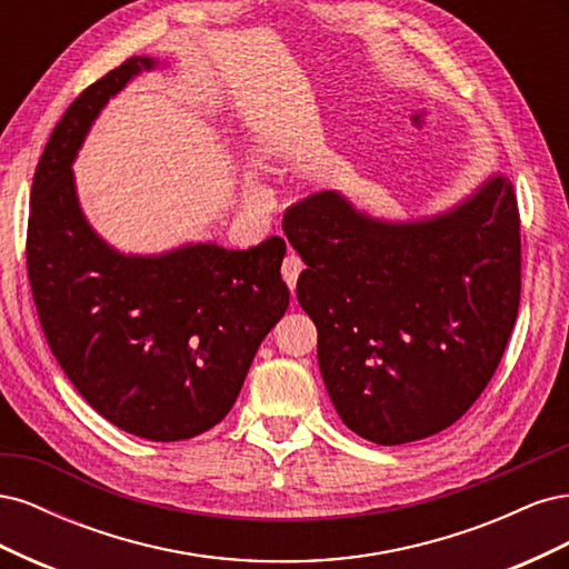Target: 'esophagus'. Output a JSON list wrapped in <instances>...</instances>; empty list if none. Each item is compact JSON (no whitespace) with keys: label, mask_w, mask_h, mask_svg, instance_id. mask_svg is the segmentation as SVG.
<instances>
[{"label":"esophagus","mask_w":569,"mask_h":569,"mask_svg":"<svg viewBox=\"0 0 569 569\" xmlns=\"http://www.w3.org/2000/svg\"><path fill=\"white\" fill-rule=\"evenodd\" d=\"M306 266H303V261L301 258L297 256V253H287L284 256V261H282V278H284V282H287V287L295 291V287H297V280H299V274H301V270H303Z\"/></svg>","instance_id":"1"}]
</instances>
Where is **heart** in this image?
I'll list each match as a JSON object with an SVG mask.
<instances>
[{"mask_svg": "<svg viewBox=\"0 0 569 569\" xmlns=\"http://www.w3.org/2000/svg\"><path fill=\"white\" fill-rule=\"evenodd\" d=\"M251 199H253V201H263V199H266V192H263V187H258V184H253V187H251Z\"/></svg>", "mask_w": 569, "mask_h": 569, "instance_id": "obj_1", "label": "heart"}]
</instances>
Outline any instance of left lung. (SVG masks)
<instances>
[{
    "mask_svg": "<svg viewBox=\"0 0 569 569\" xmlns=\"http://www.w3.org/2000/svg\"><path fill=\"white\" fill-rule=\"evenodd\" d=\"M306 263L297 299L318 327L327 393L382 446L439 435L493 377L520 306V213L491 176L429 218H372L337 189L282 220Z\"/></svg>",
    "mask_w": 569,
    "mask_h": 569,
    "instance_id": "8db88e82",
    "label": "left lung"
}]
</instances>
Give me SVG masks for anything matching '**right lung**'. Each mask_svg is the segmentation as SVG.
<instances>
[{
  "instance_id": "1",
  "label": "right lung",
  "mask_w": 569,
  "mask_h": 569,
  "mask_svg": "<svg viewBox=\"0 0 569 569\" xmlns=\"http://www.w3.org/2000/svg\"><path fill=\"white\" fill-rule=\"evenodd\" d=\"M157 66L132 57L68 107L32 178L26 253L49 349L82 399L128 435L182 441L228 416L284 316L287 244L197 242L142 256L113 249L90 226L73 161L109 99Z\"/></svg>"
}]
</instances>
